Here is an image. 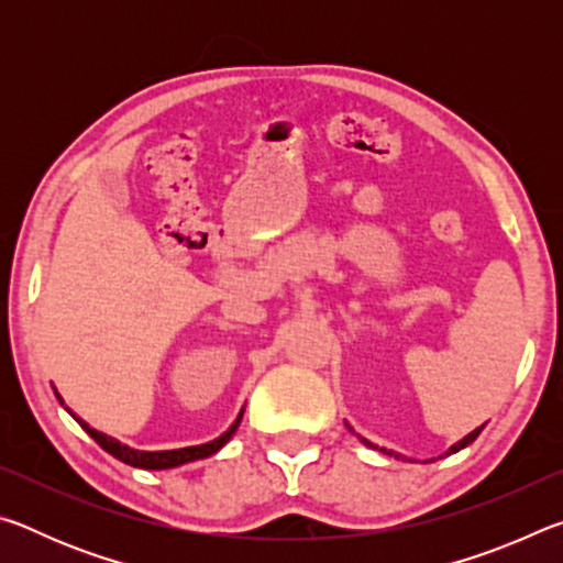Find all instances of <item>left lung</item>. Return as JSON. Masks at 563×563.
Returning a JSON list of instances; mask_svg holds the SVG:
<instances>
[{
    "label": "left lung",
    "mask_w": 563,
    "mask_h": 563,
    "mask_svg": "<svg viewBox=\"0 0 563 563\" xmlns=\"http://www.w3.org/2000/svg\"><path fill=\"white\" fill-rule=\"evenodd\" d=\"M484 430V424L482 427H476V430L474 432H470V434H466L464 437V440H460V442H456V444H452L450 446V452H446V454H454V452H460V450H464V446L466 444H472L474 440H476V437H479V432ZM360 442H365L367 446H373V450H379V452H385V454H395V452H389V450H385V446H377V444H373V442H367L365 440V437H360ZM395 456H399V454H395Z\"/></svg>",
    "instance_id": "left-lung-1"
}]
</instances>
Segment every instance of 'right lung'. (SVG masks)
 I'll return each mask as SVG.
<instances>
[{
    "instance_id": "1",
    "label": "right lung",
    "mask_w": 563,
    "mask_h": 563,
    "mask_svg": "<svg viewBox=\"0 0 563 563\" xmlns=\"http://www.w3.org/2000/svg\"><path fill=\"white\" fill-rule=\"evenodd\" d=\"M56 397H59V395H56ZM59 402H62V397H59ZM66 412H69L76 419V422L81 424V430L87 432L91 440L101 446V450H107L111 456H117V460H121L123 464L139 466V470H174V466H180V464H188V462H196V460H206V456H211V454H216L218 450H221V446L235 434L245 409H241V415H238L235 422L228 427V432H223L221 437H218V440L206 442V444H196V446H184V450H166V452H141V450H133V446L121 444L119 440H113V437L103 434L99 430H93V427H89L87 422H84L81 417H76L69 407H66Z\"/></svg>"
}]
</instances>
